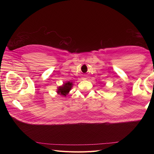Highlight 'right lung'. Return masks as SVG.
Masks as SVG:
<instances>
[{
	"label": "right lung",
	"mask_w": 154,
	"mask_h": 154,
	"mask_svg": "<svg viewBox=\"0 0 154 154\" xmlns=\"http://www.w3.org/2000/svg\"><path fill=\"white\" fill-rule=\"evenodd\" d=\"M72 85V82H67V83H64V84L62 86L59 87L58 88L57 92L60 95L66 96L68 94L69 92L70 91V90L71 89Z\"/></svg>",
	"instance_id": "right-lung-1"
}]
</instances>
